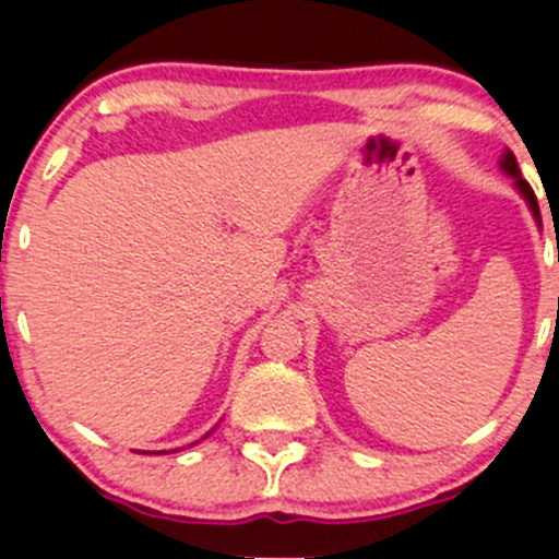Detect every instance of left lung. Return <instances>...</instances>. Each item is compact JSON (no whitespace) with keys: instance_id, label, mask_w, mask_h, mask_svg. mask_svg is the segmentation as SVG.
<instances>
[{"instance_id":"1","label":"left lung","mask_w":559,"mask_h":559,"mask_svg":"<svg viewBox=\"0 0 559 559\" xmlns=\"http://www.w3.org/2000/svg\"><path fill=\"white\" fill-rule=\"evenodd\" d=\"M500 167H503V173H509L511 178L516 180V189H520V194L524 197V200H527V205H530V211H533L535 222H540L538 200H535V194H533V189H530V183H527V180H522L520 165H516V156L511 154V151H506V154H503V159H500Z\"/></svg>"}]
</instances>
